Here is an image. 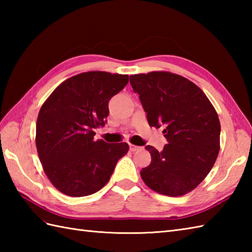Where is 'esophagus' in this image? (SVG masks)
<instances>
[{"instance_id": "esophagus-1", "label": "esophagus", "mask_w": 252, "mask_h": 252, "mask_svg": "<svg viewBox=\"0 0 252 252\" xmlns=\"http://www.w3.org/2000/svg\"><path fill=\"white\" fill-rule=\"evenodd\" d=\"M140 148H141L140 146H136V145H133V144H130V151L131 152H137Z\"/></svg>"}]
</instances>
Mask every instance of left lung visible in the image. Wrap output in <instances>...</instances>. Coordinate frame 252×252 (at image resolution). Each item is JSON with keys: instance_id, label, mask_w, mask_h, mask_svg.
I'll use <instances>...</instances> for the list:
<instances>
[{"instance_id": "obj_1", "label": "left lung", "mask_w": 252, "mask_h": 252, "mask_svg": "<svg viewBox=\"0 0 252 252\" xmlns=\"http://www.w3.org/2000/svg\"><path fill=\"white\" fill-rule=\"evenodd\" d=\"M151 126H164L161 152L147 145L152 162L141 170L145 184L159 194L182 196L199 185L220 151V120L206 94L189 80L167 71L130 77Z\"/></svg>"}]
</instances>
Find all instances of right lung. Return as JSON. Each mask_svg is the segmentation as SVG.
Listing matches in <instances>:
<instances>
[{"label": "right lung", "mask_w": 252, "mask_h": 252, "mask_svg": "<svg viewBox=\"0 0 252 252\" xmlns=\"http://www.w3.org/2000/svg\"><path fill=\"white\" fill-rule=\"evenodd\" d=\"M127 74L89 71L63 81L42 105L36 120L35 144L51 183L71 197L92 195L104 187L126 143L94 141L104 126L108 101L125 89Z\"/></svg>", "instance_id": "obj_1"}]
</instances>
